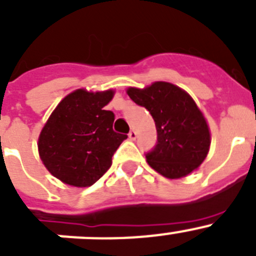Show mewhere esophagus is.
<instances>
[{
    "label": "esophagus",
    "instance_id": "esophagus-1",
    "mask_svg": "<svg viewBox=\"0 0 256 256\" xmlns=\"http://www.w3.org/2000/svg\"><path fill=\"white\" fill-rule=\"evenodd\" d=\"M128 137H130V138L132 140V141H134V140L137 138V133H136L134 130H130V132L128 133Z\"/></svg>",
    "mask_w": 256,
    "mask_h": 256
}]
</instances>
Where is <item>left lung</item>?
Returning <instances> with one entry per match:
<instances>
[{"mask_svg":"<svg viewBox=\"0 0 256 256\" xmlns=\"http://www.w3.org/2000/svg\"><path fill=\"white\" fill-rule=\"evenodd\" d=\"M126 94L148 108L155 122L158 142L144 154L151 168L172 180L198 169L209 151L210 132L191 96L166 82H155L144 90L130 88Z\"/></svg>","mask_w":256,"mask_h":256,"instance_id":"left-lung-1","label":"left lung"}]
</instances>
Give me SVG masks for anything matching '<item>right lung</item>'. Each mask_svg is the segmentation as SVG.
I'll use <instances>...</instances> for the list:
<instances>
[{
    "label": "right lung",
    "instance_id": "add662e5",
    "mask_svg": "<svg viewBox=\"0 0 256 256\" xmlns=\"http://www.w3.org/2000/svg\"><path fill=\"white\" fill-rule=\"evenodd\" d=\"M114 91L76 90L54 110L38 140V151L54 177L76 187L92 186L106 173L128 137L112 130L115 115L105 106Z\"/></svg>",
    "mask_w": 256,
    "mask_h": 256
}]
</instances>
